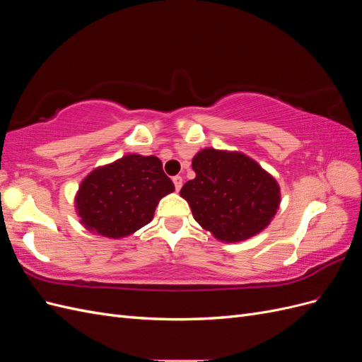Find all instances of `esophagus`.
<instances>
[{
  "instance_id": "esophagus-1",
  "label": "esophagus",
  "mask_w": 362,
  "mask_h": 362,
  "mask_svg": "<svg viewBox=\"0 0 362 362\" xmlns=\"http://www.w3.org/2000/svg\"><path fill=\"white\" fill-rule=\"evenodd\" d=\"M173 184H175V189H177V192H180V189L182 187V177H180V175H177V177H173Z\"/></svg>"
}]
</instances>
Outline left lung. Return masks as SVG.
I'll use <instances>...</instances> for the list:
<instances>
[{
  "instance_id": "left-lung-1",
  "label": "left lung",
  "mask_w": 362,
  "mask_h": 362,
  "mask_svg": "<svg viewBox=\"0 0 362 362\" xmlns=\"http://www.w3.org/2000/svg\"><path fill=\"white\" fill-rule=\"evenodd\" d=\"M194 180L180 194L194 221L222 242H242L261 233L279 206V185L252 158L202 149L192 161Z\"/></svg>"
}]
</instances>
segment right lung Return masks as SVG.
<instances>
[{
	"mask_svg": "<svg viewBox=\"0 0 362 362\" xmlns=\"http://www.w3.org/2000/svg\"><path fill=\"white\" fill-rule=\"evenodd\" d=\"M173 190L160 158L129 154L87 175L75 198L76 213L89 231L127 237L148 225L158 201Z\"/></svg>",
	"mask_w": 362,
	"mask_h": 362,
	"instance_id": "add662e5",
	"label": "right lung"
}]
</instances>
